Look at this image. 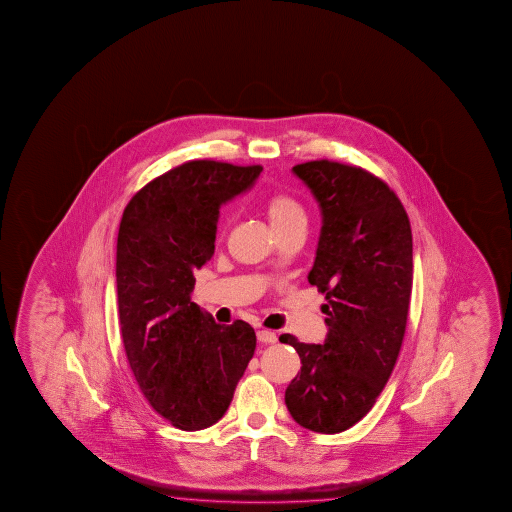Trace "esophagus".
Returning a JSON list of instances; mask_svg holds the SVG:
<instances>
[{
  "instance_id": "esophagus-1",
  "label": "esophagus",
  "mask_w": 512,
  "mask_h": 512,
  "mask_svg": "<svg viewBox=\"0 0 512 512\" xmlns=\"http://www.w3.org/2000/svg\"><path fill=\"white\" fill-rule=\"evenodd\" d=\"M256 337H258L261 344H276L278 342V337H276L274 331L260 330L256 333Z\"/></svg>"
}]
</instances>
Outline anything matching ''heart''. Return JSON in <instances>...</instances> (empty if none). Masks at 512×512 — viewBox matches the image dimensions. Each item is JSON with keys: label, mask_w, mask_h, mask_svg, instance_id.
Listing matches in <instances>:
<instances>
[{"label": "heart", "mask_w": 512, "mask_h": 512, "mask_svg": "<svg viewBox=\"0 0 512 512\" xmlns=\"http://www.w3.org/2000/svg\"><path fill=\"white\" fill-rule=\"evenodd\" d=\"M265 215L276 236L292 233L297 229H306V211L299 200L288 193H274L265 200Z\"/></svg>", "instance_id": "heart-1"}]
</instances>
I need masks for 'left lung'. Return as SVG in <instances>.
I'll return each mask as SVG.
<instances>
[{
  "mask_svg": "<svg viewBox=\"0 0 512 512\" xmlns=\"http://www.w3.org/2000/svg\"><path fill=\"white\" fill-rule=\"evenodd\" d=\"M292 172L321 208L308 281L326 295L328 337L324 344L279 338L303 364L285 403L303 428L338 434L373 408L398 360L412 292V231L396 193L360 166L321 159Z\"/></svg>",
  "mask_w": 512,
  "mask_h": 512,
  "instance_id": "1",
  "label": "left lung"
}]
</instances>
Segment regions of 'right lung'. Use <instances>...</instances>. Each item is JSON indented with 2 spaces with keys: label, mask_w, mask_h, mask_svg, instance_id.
I'll use <instances>...</instances> for the list:
<instances>
[{
  "label": "right lung",
  "mask_w": 512,
  "mask_h": 512,
  "mask_svg": "<svg viewBox=\"0 0 512 512\" xmlns=\"http://www.w3.org/2000/svg\"><path fill=\"white\" fill-rule=\"evenodd\" d=\"M261 170L188 161L148 182L123 211L116 245L123 347L143 396L179 430L222 419L256 349L247 322L217 324L190 295L193 272L215 252L220 206L249 190Z\"/></svg>",
  "instance_id": "obj_1"
}]
</instances>
